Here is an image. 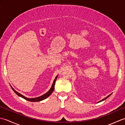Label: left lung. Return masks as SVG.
I'll list each match as a JSON object with an SVG mask.
<instances>
[{
  "label": "left lung",
  "instance_id": "obj_1",
  "mask_svg": "<svg viewBox=\"0 0 125 125\" xmlns=\"http://www.w3.org/2000/svg\"><path fill=\"white\" fill-rule=\"evenodd\" d=\"M111 94H110V95H108V96H107L106 97H105V98H104V99H102V100H100V101H99V102H99H99H102V101H104V100H106V99H107V98L108 97H109L110 96V95H111Z\"/></svg>",
  "mask_w": 125,
  "mask_h": 125
}]
</instances>
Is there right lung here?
<instances>
[{
  "label": "right lung",
  "instance_id": "right-lung-1",
  "mask_svg": "<svg viewBox=\"0 0 125 125\" xmlns=\"http://www.w3.org/2000/svg\"><path fill=\"white\" fill-rule=\"evenodd\" d=\"M57 76H58V75L56 76V77H55L54 82H53V83H52V87H51V88L50 89V90H49V91H48L47 93H46V94H44L42 95H41V96H40V97H36V98H27V97L23 96V95H22L21 94H20V93H19V92H18L17 91H16L14 89H13L11 86H11V88H12V90H13V91H14V92L15 93V94L18 95V96L22 97V98H23V99H26V100L30 101V102H40V101L43 100H44V99H46L49 96V95L52 94L53 91H54V86H55V82H56V79H57Z\"/></svg>",
  "mask_w": 125,
  "mask_h": 125
}]
</instances>
